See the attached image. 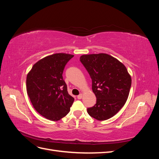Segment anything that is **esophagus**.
I'll use <instances>...</instances> for the list:
<instances>
[{"label":"esophagus","mask_w":159,"mask_h":159,"mask_svg":"<svg viewBox=\"0 0 159 159\" xmlns=\"http://www.w3.org/2000/svg\"><path fill=\"white\" fill-rule=\"evenodd\" d=\"M82 98H83V94L82 93H80L79 95H78V99H81Z\"/></svg>","instance_id":"obj_1"}]
</instances>
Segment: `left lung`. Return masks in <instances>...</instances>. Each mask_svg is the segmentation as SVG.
Segmentation results:
<instances>
[{
    "label": "left lung",
    "instance_id": "left-lung-1",
    "mask_svg": "<svg viewBox=\"0 0 159 159\" xmlns=\"http://www.w3.org/2000/svg\"><path fill=\"white\" fill-rule=\"evenodd\" d=\"M80 61L92 80V90L97 102L88 109L91 117L104 121L113 117L129 97L131 77L125 65L107 54H84Z\"/></svg>",
    "mask_w": 159,
    "mask_h": 159
}]
</instances>
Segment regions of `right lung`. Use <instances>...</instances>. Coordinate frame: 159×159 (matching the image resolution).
Masks as SVG:
<instances>
[{"label":"right lung","mask_w":159,"mask_h":159,"mask_svg":"<svg viewBox=\"0 0 159 159\" xmlns=\"http://www.w3.org/2000/svg\"><path fill=\"white\" fill-rule=\"evenodd\" d=\"M74 55L57 53L34 64L26 77V91L36 111L51 121H59L70 112L74 99L69 95L62 74Z\"/></svg>","instance_id":"obj_1"}]
</instances>
